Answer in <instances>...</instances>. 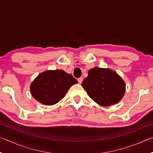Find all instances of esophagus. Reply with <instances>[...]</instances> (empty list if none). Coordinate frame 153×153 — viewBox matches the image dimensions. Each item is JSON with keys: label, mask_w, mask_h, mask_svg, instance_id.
Instances as JSON below:
<instances>
[{"label": "esophagus", "mask_w": 153, "mask_h": 153, "mask_svg": "<svg viewBox=\"0 0 153 153\" xmlns=\"http://www.w3.org/2000/svg\"><path fill=\"white\" fill-rule=\"evenodd\" d=\"M77 81H78V82L79 83V84H81V83H82V81H83V77H79V78L77 79Z\"/></svg>", "instance_id": "esophagus-1"}]
</instances>
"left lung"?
Here are the masks:
<instances>
[{
  "instance_id": "1",
  "label": "left lung",
  "mask_w": 153,
  "mask_h": 153,
  "mask_svg": "<svg viewBox=\"0 0 153 153\" xmlns=\"http://www.w3.org/2000/svg\"><path fill=\"white\" fill-rule=\"evenodd\" d=\"M82 86L94 101L103 107L117 103L126 91L125 83L116 72L99 67L89 70Z\"/></svg>"
}]
</instances>
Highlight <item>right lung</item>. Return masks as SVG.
Instances as JSON below:
<instances>
[{
  "label": "right lung",
  "mask_w": 153,
  "mask_h": 153,
  "mask_svg": "<svg viewBox=\"0 0 153 153\" xmlns=\"http://www.w3.org/2000/svg\"><path fill=\"white\" fill-rule=\"evenodd\" d=\"M76 79L63 70H49L38 75L30 86L33 98L46 105H53L65 97Z\"/></svg>",
  "instance_id": "1"
}]
</instances>
